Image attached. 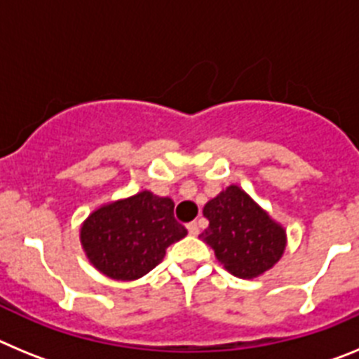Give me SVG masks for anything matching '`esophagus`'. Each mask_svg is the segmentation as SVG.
Instances as JSON below:
<instances>
[{
	"label": "esophagus",
	"mask_w": 359,
	"mask_h": 359,
	"mask_svg": "<svg viewBox=\"0 0 359 359\" xmlns=\"http://www.w3.org/2000/svg\"><path fill=\"white\" fill-rule=\"evenodd\" d=\"M187 230H189L190 236H198V233H199V224L196 223V221H194V223H189V224H187Z\"/></svg>",
	"instance_id": "1"
}]
</instances>
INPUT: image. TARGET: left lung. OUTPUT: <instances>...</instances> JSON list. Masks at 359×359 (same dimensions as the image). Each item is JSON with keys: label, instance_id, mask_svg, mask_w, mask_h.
<instances>
[{"label": "left lung", "instance_id": "8db88e82", "mask_svg": "<svg viewBox=\"0 0 359 359\" xmlns=\"http://www.w3.org/2000/svg\"><path fill=\"white\" fill-rule=\"evenodd\" d=\"M203 215L208 228L199 239L233 277H259L273 268L286 250V230L237 185L210 199Z\"/></svg>", "mask_w": 359, "mask_h": 359}]
</instances>
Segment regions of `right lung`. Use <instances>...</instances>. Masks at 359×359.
Returning a JSON list of instances; mask_svg holds the SVG:
<instances>
[{
	"label": "right lung",
	"mask_w": 359,
	"mask_h": 359,
	"mask_svg": "<svg viewBox=\"0 0 359 359\" xmlns=\"http://www.w3.org/2000/svg\"><path fill=\"white\" fill-rule=\"evenodd\" d=\"M187 236L174 201L149 190L107 203L86 219L81 243L91 264L115 280H136L156 268L165 250Z\"/></svg>",
	"instance_id": "right-lung-1"
}]
</instances>
